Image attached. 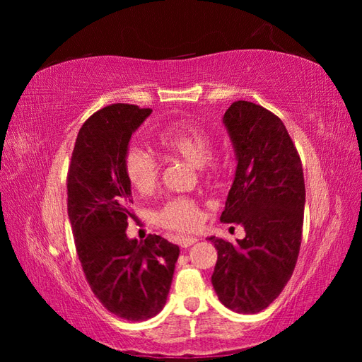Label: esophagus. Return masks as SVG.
<instances>
[{"instance_id":"1","label":"esophagus","mask_w":362,"mask_h":362,"mask_svg":"<svg viewBox=\"0 0 362 362\" xmlns=\"http://www.w3.org/2000/svg\"><path fill=\"white\" fill-rule=\"evenodd\" d=\"M196 242H198V238L196 237H180L178 238V243L181 247H189V246L194 245Z\"/></svg>"}]
</instances>
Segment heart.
<instances>
[{
    "label": "heart",
    "instance_id": "obj_1",
    "mask_svg": "<svg viewBox=\"0 0 362 362\" xmlns=\"http://www.w3.org/2000/svg\"><path fill=\"white\" fill-rule=\"evenodd\" d=\"M156 144L169 156L182 158L198 166L205 175H216L222 170L223 161L211 152L214 140L205 128L193 122H177L163 128L157 134ZM125 175L129 184L139 193H149L158 182V163L145 151L131 148L124 160ZM204 218L199 204L189 198H175L164 204L156 213V223L177 233H190L198 228Z\"/></svg>",
    "mask_w": 362,
    "mask_h": 362
}]
</instances>
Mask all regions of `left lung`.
<instances>
[{
  "instance_id": "left-lung-1",
  "label": "left lung",
  "mask_w": 362,
  "mask_h": 362,
  "mask_svg": "<svg viewBox=\"0 0 362 362\" xmlns=\"http://www.w3.org/2000/svg\"><path fill=\"white\" fill-rule=\"evenodd\" d=\"M223 122L237 169L221 221L242 225L246 237L237 243L210 237L217 249L211 282L226 308L255 314L281 294L299 257L303 169L286 125L267 108L235 101Z\"/></svg>"
}]
</instances>
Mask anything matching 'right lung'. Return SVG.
<instances>
[{"instance_id": "right-lung-1", "label": "right lung", "mask_w": 362, "mask_h": 362, "mask_svg": "<svg viewBox=\"0 0 362 362\" xmlns=\"http://www.w3.org/2000/svg\"><path fill=\"white\" fill-rule=\"evenodd\" d=\"M151 112L119 103L93 113L78 131L68 170V214L84 276L104 308L129 322L163 310L180 255L160 235L127 237L133 198L124 160Z\"/></svg>"}]
</instances>
